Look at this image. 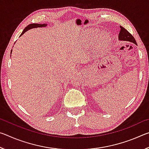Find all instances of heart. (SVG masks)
Wrapping results in <instances>:
<instances>
[{
	"mask_svg": "<svg viewBox=\"0 0 149 149\" xmlns=\"http://www.w3.org/2000/svg\"><path fill=\"white\" fill-rule=\"evenodd\" d=\"M97 33V32H96ZM91 33H89V32L87 33H85L84 36H83L82 37V39H83V41H84V42H88L89 41V40L91 39Z\"/></svg>",
	"mask_w": 149,
	"mask_h": 149,
	"instance_id": "obj_1",
	"label": "heart"
}]
</instances>
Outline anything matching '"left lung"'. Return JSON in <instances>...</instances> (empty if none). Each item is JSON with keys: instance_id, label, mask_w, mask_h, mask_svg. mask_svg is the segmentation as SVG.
Wrapping results in <instances>:
<instances>
[{"instance_id": "obj_1", "label": "left lung", "mask_w": 149, "mask_h": 149, "mask_svg": "<svg viewBox=\"0 0 149 149\" xmlns=\"http://www.w3.org/2000/svg\"><path fill=\"white\" fill-rule=\"evenodd\" d=\"M120 31L119 35H118V39H119L120 41H129L137 45L135 39H134V37L132 36V35H131V33H130L125 28H123L122 26H120Z\"/></svg>"}]
</instances>
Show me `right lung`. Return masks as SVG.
<instances>
[{
  "mask_svg": "<svg viewBox=\"0 0 149 149\" xmlns=\"http://www.w3.org/2000/svg\"><path fill=\"white\" fill-rule=\"evenodd\" d=\"M47 26V24H31L27 26L26 27H25V29L23 30V31L20 35L19 37H21L22 35H24V33H25L27 31H28L29 29H31L33 28H37V27H46ZM12 50H11V54H12Z\"/></svg>",
  "mask_w": 149,
  "mask_h": 149,
  "instance_id": "right-lung-1",
  "label": "right lung"
}]
</instances>
